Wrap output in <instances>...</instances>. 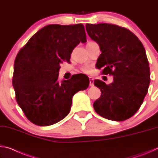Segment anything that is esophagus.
I'll list each match as a JSON object with an SVG mask.
<instances>
[{
	"label": "esophagus",
	"mask_w": 158,
	"mask_h": 158,
	"mask_svg": "<svg viewBox=\"0 0 158 158\" xmlns=\"http://www.w3.org/2000/svg\"><path fill=\"white\" fill-rule=\"evenodd\" d=\"M93 78L91 77H89V85L90 86H93L94 84H93Z\"/></svg>",
	"instance_id": "34e87169"
}]
</instances>
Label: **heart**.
Returning a JSON list of instances; mask_svg holds the SVG:
<instances>
[{
    "mask_svg": "<svg viewBox=\"0 0 158 158\" xmlns=\"http://www.w3.org/2000/svg\"><path fill=\"white\" fill-rule=\"evenodd\" d=\"M82 71L84 72V73L89 74V73H91L92 68H91V67H90V65H85V66L83 67V68H82Z\"/></svg>",
    "mask_w": 158,
    "mask_h": 158,
    "instance_id": "1",
    "label": "heart"
}]
</instances>
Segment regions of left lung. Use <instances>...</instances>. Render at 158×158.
I'll return each mask as SVG.
<instances>
[{"label": "left lung", "instance_id": "left-lung-1", "mask_svg": "<svg viewBox=\"0 0 158 158\" xmlns=\"http://www.w3.org/2000/svg\"><path fill=\"white\" fill-rule=\"evenodd\" d=\"M89 37L99 44L102 53L96 68L113 75L106 85L95 79L100 98L93 103L95 111L105 118L123 121L132 117L142 105L150 84L146 51L138 37L128 29L110 23H87Z\"/></svg>", "mask_w": 158, "mask_h": 158}]
</instances>
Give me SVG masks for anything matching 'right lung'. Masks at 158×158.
Wrapping results in <instances>:
<instances>
[{
    "label": "right lung",
    "mask_w": 158,
    "mask_h": 158,
    "mask_svg": "<svg viewBox=\"0 0 158 158\" xmlns=\"http://www.w3.org/2000/svg\"><path fill=\"white\" fill-rule=\"evenodd\" d=\"M86 42L84 26L50 24L31 37L19 52L14 65L12 84L16 100L27 118L39 126H49L65 118L73 97L89 87L84 74L58 81L60 64L69 63L80 42Z\"/></svg>",
    "instance_id": "obj_1"
}]
</instances>
